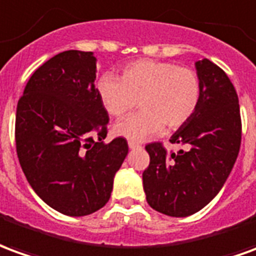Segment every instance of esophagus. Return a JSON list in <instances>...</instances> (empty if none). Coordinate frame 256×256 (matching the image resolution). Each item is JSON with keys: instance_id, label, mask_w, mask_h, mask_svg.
<instances>
[{"instance_id": "esophagus-1", "label": "esophagus", "mask_w": 256, "mask_h": 256, "mask_svg": "<svg viewBox=\"0 0 256 256\" xmlns=\"http://www.w3.org/2000/svg\"><path fill=\"white\" fill-rule=\"evenodd\" d=\"M128 146H130V148H140V144H139V143L131 142V140L128 142Z\"/></svg>"}]
</instances>
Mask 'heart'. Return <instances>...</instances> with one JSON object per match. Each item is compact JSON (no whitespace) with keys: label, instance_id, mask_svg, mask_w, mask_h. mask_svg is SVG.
Instances as JSON below:
<instances>
[{"label":"heart","instance_id":"heart-1","mask_svg":"<svg viewBox=\"0 0 256 256\" xmlns=\"http://www.w3.org/2000/svg\"><path fill=\"white\" fill-rule=\"evenodd\" d=\"M103 108L113 117H122L140 106V112L114 125V134L140 142L160 134L166 125L178 130L198 108L201 85L197 74L170 62L143 59L128 63L117 78L103 74L96 82Z\"/></svg>","mask_w":256,"mask_h":256}]
</instances>
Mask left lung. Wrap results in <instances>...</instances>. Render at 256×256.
I'll list each match as a JSON object with an SVG mask.
<instances>
[{
    "mask_svg": "<svg viewBox=\"0 0 256 256\" xmlns=\"http://www.w3.org/2000/svg\"><path fill=\"white\" fill-rule=\"evenodd\" d=\"M198 108L171 136L186 150L166 153L161 143L146 146L150 164L143 172L148 206L183 218L202 210L218 194L233 170L241 144L238 96L224 70L208 59L196 62Z\"/></svg>",
    "mask_w": 256,
    "mask_h": 256,
    "instance_id": "left-lung-1",
    "label": "left lung"
}]
</instances>
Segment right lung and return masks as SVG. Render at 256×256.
<instances>
[{
    "label": "right lung",
    "mask_w": 256,
    "mask_h": 256,
    "mask_svg": "<svg viewBox=\"0 0 256 256\" xmlns=\"http://www.w3.org/2000/svg\"><path fill=\"white\" fill-rule=\"evenodd\" d=\"M95 80L94 52L64 50L34 72L16 108L22 170L38 197L68 216L106 206L128 154L124 138L104 143L108 114Z\"/></svg>",
    "instance_id": "add662e5"
}]
</instances>
